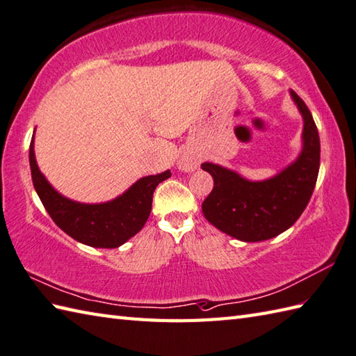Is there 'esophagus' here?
<instances>
[{
  "label": "esophagus",
  "instance_id": "obj_1",
  "mask_svg": "<svg viewBox=\"0 0 356 356\" xmlns=\"http://www.w3.org/2000/svg\"><path fill=\"white\" fill-rule=\"evenodd\" d=\"M180 168L185 171H193L194 168H197V163H195L193 157L185 156V157H182V161H180Z\"/></svg>",
  "mask_w": 356,
  "mask_h": 356
}]
</instances>
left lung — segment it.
Segmentation results:
<instances>
[{"label": "left lung", "instance_id": "8db88e82", "mask_svg": "<svg viewBox=\"0 0 356 356\" xmlns=\"http://www.w3.org/2000/svg\"><path fill=\"white\" fill-rule=\"evenodd\" d=\"M305 119L303 151L275 177L249 182L237 172L205 162L202 170L214 188L202 203L203 216L217 229L241 241H263L289 229L312 197L320 170V136L305 101L291 92Z\"/></svg>", "mask_w": 356, "mask_h": 356}]
</instances>
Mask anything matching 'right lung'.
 Masks as SVG:
<instances>
[{
    "mask_svg": "<svg viewBox=\"0 0 356 356\" xmlns=\"http://www.w3.org/2000/svg\"><path fill=\"white\" fill-rule=\"evenodd\" d=\"M29 162L33 186L51 220L72 238L93 248H118L138 234L148 220L156 186L171 176L170 171H165L142 177L115 200L86 205L65 199L53 190L38 170L33 139L29 148Z\"/></svg>",
    "mask_w": 356,
    "mask_h": 356,
    "instance_id": "1",
    "label": "right lung"
}]
</instances>
